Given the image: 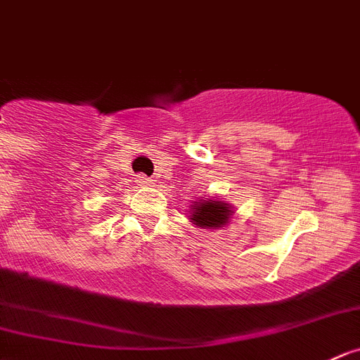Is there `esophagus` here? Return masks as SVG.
Segmentation results:
<instances>
[{"label": "esophagus", "instance_id": "34e87169", "mask_svg": "<svg viewBox=\"0 0 360 360\" xmlns=\"http://www.w3.org/2000/svg\"><path fill=\"white\" fill-rule=\"evenodd\" d=\"M139 184H143V186H150L151 180L148 176H144V174H141V176H139Z\"/></svg>", "mask_w": 360, "mask_h": 360}]
</instances>
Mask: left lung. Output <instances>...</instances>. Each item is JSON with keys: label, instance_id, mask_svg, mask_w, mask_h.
I'll list each match as a JSON object with an SVG mask.
<instances>
[{"label": "left lung", "instance_id": "1", "mask_svg": "<svg viewBox=\"0 0 360 360\" xmlns=\"http://www.w3.org/2000/svg\"><path fill=\"white\" fill-rule=\"evenodd\" d=\"M193 216L191 219L194 221V225L202 226V229H219L221 225H225L230 216V207L226 203L221 202H196V207H193Z\"/></svg>", "mask_w": 360, "mask_h": 360}]
</instances>
